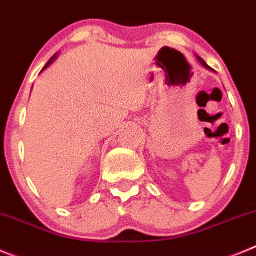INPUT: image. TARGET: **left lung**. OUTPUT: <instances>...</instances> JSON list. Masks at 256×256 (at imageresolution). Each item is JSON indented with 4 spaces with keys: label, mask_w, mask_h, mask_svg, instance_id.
<instances>
[{
    "label": "left lung",
    "mask_w": 256,
    "mask_h": 256,
    "mask_svg": "<svg viewBox=\"0 0 256 256\" xmlns=\"http://www.w3.org/2000/svg\"><path fill=\"white\" fill-rule=\"evenodd\" d=\"M199 61H200V62H202V66H206V68H209V66H208V65H206V62L202 61V58H199Z\"/></svg>",
    "instance_id": "8db88e82"
}]
</instances>
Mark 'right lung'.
<instances>
[{
    "mask_svg": "<svg viewBox=\"0 0 256 256\" xmlns=\"http://www.w3.org/2000/svg\"><path fill=\"white\" fill-rule=\"evenodd\" d=\"M54 57H52V58H50V61H48V62H47V64H46V65H44V68H47V66H48V65H50V62L54 61Z\"/></svg>",
    "mask_w": 256,
    "mask_h": 256,
    "instance_id": "1",
    "label": "right lung"
}]
</instances>
